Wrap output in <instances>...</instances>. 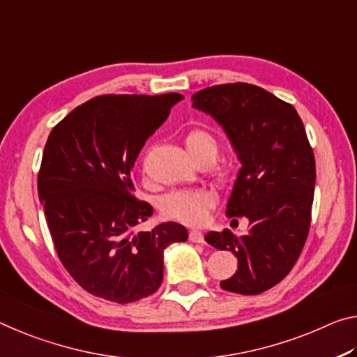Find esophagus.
I'll return each instance as SVG.
<instances>
[{"mask_svg":"<svg viewBox=\"0 0 357 357\" xmlns=\"http://www.w3.org/2000/svg\"><path fill=\"white\" fill-rule=\"evenodd\" d=\"M190 241L195 242V243H204V234L201 231H190Z\"/></svg>","mask_w":357,"mask_h":357,"instance_id":"obj_1","label":"esophagus"}]
</instances>
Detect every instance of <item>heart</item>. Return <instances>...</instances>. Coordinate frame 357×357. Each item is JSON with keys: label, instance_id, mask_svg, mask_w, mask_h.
I'll list each match as a JSON object with an SVG mask.
<instances>
[{"label": "heart", "instance_id": "heart-1", "mask_svg": "<svg viewBox=\"0 0 357 357\" xmlns=\"http://www.w3.org/2000/svg\"><path fill=\"white\" fill-rule=\"evenodd\" d=\"M185 145L197 165L207 162L215 165L220 155V142L210 131L192 130L185 137ZM217 204V196L208 190L190 188L167 192L160 199V210L167 218L182 221L186 225H201L210 208Z\"/></svg>", "mask_w": 357, "mask_h": 357}]
</instances>
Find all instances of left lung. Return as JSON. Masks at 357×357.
<instances>
[{"label": "left lung", "mask_w": 357, "mask_h": 357, "mask_svg": "<svg viewBox=\"0 0 357 357\" xmlns=\"http://www.w3.org/2000/svg\"><path fill=\"white\" fill-rule=\"evenodd\" d=\"M191 99L223 128L242 165L226 215L247 218V234L206 236L212 247L237 256V272L220 284L261 294L288 275L310 229L317 166L305 128L291 104L256 85H215Z\"/></svg>", "instance_id": "obj_1"}]
</instances>
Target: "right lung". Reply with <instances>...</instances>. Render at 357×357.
Masks as SVG:
<instances>
[{
  "label": "right lung",
  "mask_w": 357,
  "mask_h": 357,
  "mask_svg": "<svg viewBox=\"0 0 357 357\" xmlns=\"http://www.w3.org/2000/svg\"><path fill=\"white\" fill-rule=\"evenodd\" d=\"M182 99L178 93L93 98L47 139L39 201L58 258L93 296L130 303L153 294L165 250L188 241L185 226L174 221L134 231L153 213L132 195L134 162Z\"/></svg>",
  "instance_id": "right-lung-1"
}]
</instances>
